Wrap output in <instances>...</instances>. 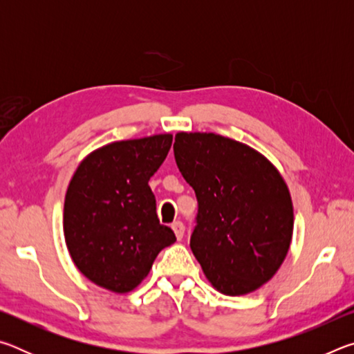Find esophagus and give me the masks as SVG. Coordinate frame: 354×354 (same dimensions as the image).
<instances>
[{
    "mask_svg": "<svg viewBox=\"0 0 354 354\" xmlns=\"http://www.w3.org/2000/svg\"><path fill=\"white\" fill-rule=\"evenodd\" d=\"M171 227H173V231H175L176 237L179 239V241H181L183 236H184V223H183V221H179V220L178 221H173Z\"/></svg>",
    "mask_w": 354,
    "mask_h": 354,
    "instance_id": "esophagus-1",
    "label": "esophagus"
}]
</instances>
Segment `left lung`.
I'll return each mask as SVG.
<instances>
[{
  "instance_id": "1",
  "label": "left lung",
  "mask_w": 354,
  "mask_h": 354,
  "mask_svg": "<svg viewBox=\"0 0 354 354\" xmlns=\"http://www.w3.org/2000/svg\"><path fill=\"white\" fill-rule=\"evenodd\" d=\"M175 159L198 201L190 248L212 286L245 295L283 263L293 231L289 189L245 143L212 133H178Z\"/></svg>"
}]
</instances>
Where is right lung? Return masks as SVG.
Segmentation results:
<instances>
[{"label": "right lung", "instance_id": "right-lung-1", "mask_svg": "<svg viewBox=\"0 0 354 354\" xmlns=\"http://www.w3.org/2000/svg\"><path fill=\"white\" fill-rule=\"evenodd\" d=\"M173 137L113 142L87 156L65 195L64 234L75 266L100 287L127 293L149 273L160 250L176 241L160 225L148 181Z\"/></svg>", "mask_w": 354, "mask_h": 354}]
</instances>
